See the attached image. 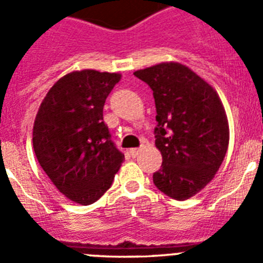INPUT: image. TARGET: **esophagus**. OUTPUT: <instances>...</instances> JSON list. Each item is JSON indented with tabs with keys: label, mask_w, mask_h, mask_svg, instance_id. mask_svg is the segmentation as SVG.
I'll return each instance as SVG.
<instances>
[{
	"label": "esophagus",
	"mask_w": 263,
	"mask_h": 263,
	"mask_svg": "<svg viewBox=\"0 0 263 263\" xmlns=\"http://www.w3.org/2000/svg\"><path fill=\"white\" fill-rule=\"evenodd\" d=\"M130 155H132V157L133 158H136L137 155L139 154V148H130Z\"/></svg>",
	"instance_id": "1"
}]
</instances>
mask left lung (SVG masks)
Instances as JSON below:
<instances>
[{"instance_id": "8db88e82", "label": "left lung", "mask_w": 263, "mask_h": 263, "mask_svg": "<svg viewBox=\"0 0 263 263\" xmlns=\"http://www.w3.org/2000/svg\"><path fill=\"white\" fill-rule=\"evenodd\" d=\"M152 88L157 108L155 146L162 166L153 175L159 191L185 200L201 191L221 166L229 125L217 92L180 63L134 72Z\"/></svg>"}]
</instances>
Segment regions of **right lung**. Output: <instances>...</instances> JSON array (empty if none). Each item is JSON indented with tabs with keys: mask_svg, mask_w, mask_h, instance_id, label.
<instances>
[{
	"mask_svg": "<svg viewBox=\"0 0 263 263\" xmlns=\"http://www.w3.org/2000/svg\"><path fill=\"white\" fill-rule=\"evenodd\" d=\"M120 79L95 69L67 73L48 90L34 121L39 164L64 196L81 205L108 191L125 159L103 118L106 97Z\"/></svg>",
	"mask_w": 263,
	"mask_h": 263,
	"instance_id": "right-lung-1",
	"label": "right lung"
}]
</instances>
